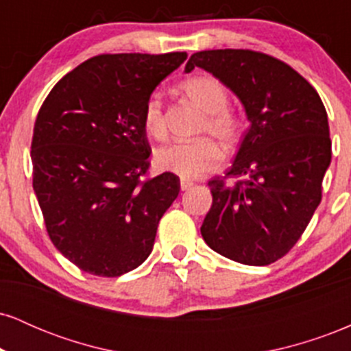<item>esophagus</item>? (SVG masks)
I'll return each mask as SVG.
<instances>
[{
    "label": "esophagus",
    "mask_w": 351,
    "mask_h": 351,
    "mask_svg": "<svg viewBox=\"0 0 351 351\" xmlns=\"http://www.w3.org/2000/svg\"><path fill=\"white\" fill-rule=\"evenodd\" d=\"M193 184H195V183H193L191 180H181L180 181V186H181V189H183V191H186V189L191 188Z\"/></svg>",
    "instance_id": "esophagus-1"
}]
</instances>
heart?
<instances>
[{
    "mask_svg": "<svg viewBox=\"0 0 351 351\" xmlns=\"http://www.w3.org/2000/svg\"><path fill=\"white\" fill-rule=\"evenodd\" d=\"M180 90L204 112L203 134L219 140L224 147L237 143L243 130L239 117L228 108V90L219 80L211 75H195L181 82ZM142 123L145 132L155 138H162L167 132L162 100L158 95L148 97L143 106ZM221 162L219 147L209 138L196 142H173L156 148L155 165L158 170L173 173L183 180H193L204 173L213 171Z\"/></svg>",
    "mask_w": 351,
    "mask_h": 351,
    "instance_id": "b5f03b06",
    "label": "heart"
}]
</instances>
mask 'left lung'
I'll return each mask as SVG.
<instances>
[{
  "mask_svg": "<svg viewBox=\"0 0 351 351\" xmlns=\"http://www.w3.org/2000/svg\"><path fill=\"white\" fill-rule=\"evenodd\" d=\"M201 67L243 104L249 128L224 178L209 181L213 206L201 236L236 263L267 265L300 239L322 199L332 160L320 95L282 60L247 49L195 52Z\"/></svg>",
  "mask_w": 351,
  "mask_h": 351,
  "instance_id": "1",
  "label": "left lung"
}]
</instances>
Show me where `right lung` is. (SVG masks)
Wrapping results in <instances>:
<instances>
[{
	"instance_id": "right-lung-1",
	"label": "right lung",
	"mask_w": 351,
	"mask_h": 351,
	"mask_svg": "<svg viewBox=\"0 0 351 351\" xmlns=\"http://www.w3.org/2000/svg\"><path fill=\"white\" fill-rule=\"evenodd\" d=\"M186 52L102 54L52 87L34 123L33 188L47 234L84 272L119 277L150 256L180 178L142 181L152 148L143 106Z\"/></svg>"
}]
</instances>
